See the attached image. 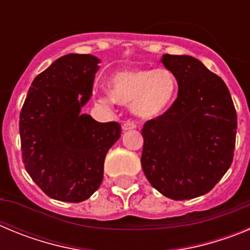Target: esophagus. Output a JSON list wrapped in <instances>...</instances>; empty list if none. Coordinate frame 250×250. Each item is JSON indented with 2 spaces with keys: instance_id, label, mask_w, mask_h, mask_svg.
I'll return each mask as SVG.
<instances>
[{
  "instance_id": "obj_1",
  "label": "esophagus",
  "mask_w": 250,
  "mask_h": 250,
  "mask_svg": "<svg viewBox=\"0 0 250 250\" xmlns=\"http://www.w3.org/2000/svg\"><path fill=\"white\" fill-rule=\"evenodd\" d=\"M136 127V124L134 123V121H125V123L123 124V130H132L135 129Z\"/></svg>"
}]
</instances>
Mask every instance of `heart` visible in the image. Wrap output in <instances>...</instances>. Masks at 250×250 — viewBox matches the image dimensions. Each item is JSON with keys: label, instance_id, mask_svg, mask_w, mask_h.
<instances>
[{"label": "heart", "instance_id": "1", "mask_svg": "<svg viewBox=\"0 0 250 250\" xmlns=\"http://www.w3.org/2000/svg\"><path fill=\"white\" fill-rule=\"evenodd\" d=\"M109 87L110 92L99 96V103L112 105L118 101L131 105L132 112L140 118L155 119L175 100L178 81L167 68H135L112 75Z\"/></svg>", "mask_w": 250, "mask_h": 250}]
</instances>
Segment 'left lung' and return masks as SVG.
<instances>
[{"mask_svg":"<svg viewBox=\"0 0 250 250\" xmlns=\"http://www.w3.org/2000/svg\"><path fill=\"white\" fill-rule=\"evenodd\" d=\"M178 81V98L143 127L141 167L150 184L174 200L193 199L215 187L230 167L237 112L224 81L195 57L163 55Z\"/></svg>","mask_w":250,"mask_h":250,"instance_id":"8db88e82","label":"left lung"}]
</instances>
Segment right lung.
I'll return each mask as SVG.
<instances>
[{"label":"right lung","mask_w":250,"mask_h":250,"mask_svg":"<svg viewBox=\"0 0 250 250\" xmlns=\"http://www.w3.org/2000/svg\"><path fill=\"white\" fill-rule=\"evenodd\" d=\"M100 62L92 55L57 59L35 77L20 114L26 171L60 202H83L98 190L106 154L121 135L118 123H99L81 112Z\"/></svg>","instance_id":"1"}]
</instances>
